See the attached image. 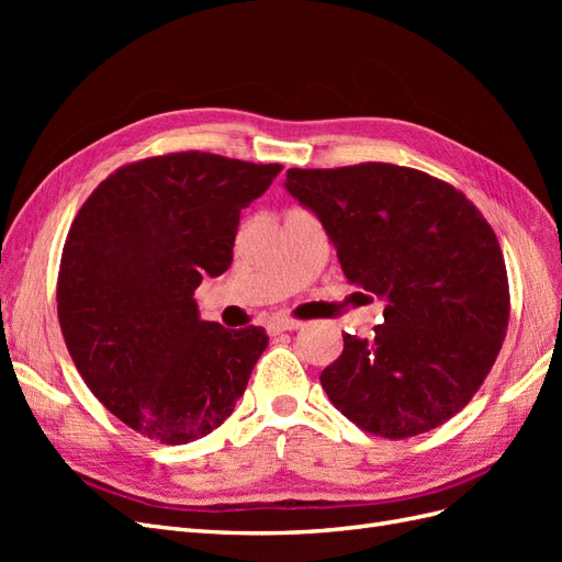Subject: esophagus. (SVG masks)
Listing matches in <instances>:
<instances>
[{"label": "esophagus", "instance_id": "obj_1", "mask_svg": "<svg viewBox=\"0 0 562 562\" xmlns=\"http://www.w3.org/2000/svg\"><path fill=\"white\" fill-rule=\"evenodd\" d=\"M302 326V321H295V318H269L267 321V333L269 335H279V333H285V330H297Z\"/></svg>", "mask_w": 562, "mask_h": 562}]
</instances>
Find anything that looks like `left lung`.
<instances>
[{"mask_svg": "<svg viewBox=\"0 0 562 562\" xmlns=\"http://www.w3.org/2000/svg\"><path fill=\"white\" fill-rule=\"evenodd\" d=\"M285 190L312 209L349 283L386 300L375 339L345 333L321 372L333 405L389 440L431 431L475 396L508 328V277L473 203L417 168H291Z\"/></svg>", "mask_w": 562, "mask_h": 562, "instance_id": "left-lung-1", "label": "left lung"}]
</instances>
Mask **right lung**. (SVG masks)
Here are the masks:
<instances>
[{
  "label": "right lung",
  "instance_id": "obj_1",
  "mask_svg": "<svg viewBox=\"0 0 562 562\" xmlns=\"http://www.w3.org/2000/svg\"><path fill=\"white\" fill-rule=\"evenodd\" d=\"M281 164L173 151L116 168L83 201L58 271V321L81 380L166 446L209 436L244 396L265 328L201 321L194 291L232 265L239 215Z\"/></svg>",
  "mask_w": 562,
  "mask_h": 562
}]
</instances>
